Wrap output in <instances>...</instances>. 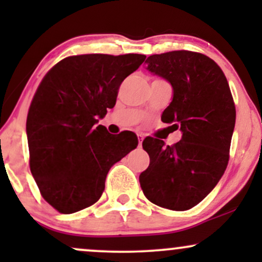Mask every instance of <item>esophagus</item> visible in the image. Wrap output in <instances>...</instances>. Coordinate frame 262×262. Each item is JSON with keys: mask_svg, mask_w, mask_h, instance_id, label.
<instances>
[{"mask_svg": "<svg viewBox=\"0 0 262 262\" xmlns=\"http://www.w3.org/2000/svg\"><path fill=\"white\" fill-rule=\"evenodd\" d=\"M143 139H144V137L141 134H138V145H139V148L141 146V143H143Z\"/></svg>", "mask_w": 262, "mask_h": 262, "instance_id": "34e87169", "label": "esophagus"}]
</instances>
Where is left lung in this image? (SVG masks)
<instances>
[{"label":"left lung","instance_id":"1","mask_svg":"<svg viewBox=\"0 0 262 262\" xmlns=\"http://www.w3.org/2000/svg\"><path fill=\"white\" fill-rule=\"evenodd\" d=\"M146 69L169 81L172 101L161 121L182 132L181 140L165 146L146 138L150 164L139 182L150 202L171 210L197 206L217 186L229 161L235 106L227 77L208 56L188 50L155 54Z\"/></svg>","mask_w":262,"mask_h":262}]
</instances>
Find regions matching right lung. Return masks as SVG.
Segmentation results:
<instances>
[{
	"instance_id": "1",
	"label": "right lung",
	"mask_w": 262,
	"mask_h": 262,
	"mask_svg": "<svg viewBox=\"0 0 262 262\" xmlns=\"http://www.w3.org/2000/svg\"><path fill=\"white\" fill-rule=\"evenodd\" d=\"M145 58L69 56L41 80L27 117L29 166L41 196L58 212L71 214L97 202L111 167L137 148L133 132L114 135L97 123Z\"/></svg>"
}]
</instances>
